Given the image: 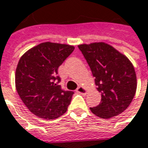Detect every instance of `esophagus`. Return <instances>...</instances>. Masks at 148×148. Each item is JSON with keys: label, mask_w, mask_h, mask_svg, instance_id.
<instances>
[{"label": "esophagus", "mask_w": 148, "mask_h": 148, "mask_svg": "<svg viewBox=\"0 0 148 148\" xmlns=\"http://www.w3.org/2000/svg\"><path fill=\"white\" fill-rule=\"evenodd\" d=\"M76 92H77V93H79V94H81V95H86L88 91H87V90H86L84 87H83V86H79V87H78V88H77Z\"/></svg>", "instance_id": "34e87169"}]
</instances>
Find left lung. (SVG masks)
<instances>
[{
  "instance_id": "left-lung-1",
  "label": "left lung",
  "mask_w": 148,
  "mask_h": 148,
  "mask_svg": "<svg viewBox=\"0 0 148 148\" xmlns=\"http://www.w3.org/2000/svg\"><path fill=\"white\" fill-rule=\"evenodd\" d=\"M95 78L101 101L90 108L93 114L104 119L116 116L126 110L134 98L136 75L127 57L106 42L79 45Z\"/></svg>"
}]
</instances>
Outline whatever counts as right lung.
Listing matches in <instances>:
<instances>
[{"mask_svg":"<svg viewBox=\"0 0 148 148\" xmlns=\"http://www.w3.org/2000/svg\"><path fill=\"white\" fill-rule=\"evenodd\" d=\"M74 49L69 44L45 42L20 58L15 74L16 89L24 105L38 117L53 120L67 111L74 92L61 89L57 74Z\"/></svg>","mask_w":148,"mask_h":148,"instance_id":"obj_1","label":"right lung"}]
</instances>
